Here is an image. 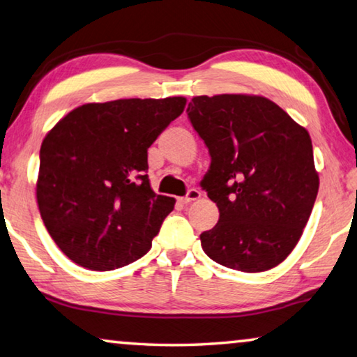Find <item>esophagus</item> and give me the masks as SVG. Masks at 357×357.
<instances>
[{
	"instance_id": "esophagus-1",
	"label": "esophagus",
	"mask_w": 357,
	"mask_h": 357,
	"mask_svg": "<svg viewBox=\"0 0 357 357\" xmlns=\"http://www.w3.org/2000/svg\"><path fill=\"white\" fill-rule=\"evenodd\" d=\"M200 197H202V192H200L199 189H190V190L188 192V195L183 197V199H179V202L183 203V205H188V203H190V202L199 200Z\"/></svg>"
}]
</instances>
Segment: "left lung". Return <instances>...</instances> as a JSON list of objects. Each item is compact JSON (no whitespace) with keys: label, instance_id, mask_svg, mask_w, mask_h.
<instances>
[{"label":"left lung","instance_id":"left-lung-1","mask_svg":"<svg viewBox=\"0 0 357 357\" xmlns=\"http://www.w3.org/2000/svg\"><path fill=\"white\" fill-rule=\"evenodd\" d=\"M190 123L211 165L202 179L219 220L200 235L209 259L257 273L301 240L319 189L307 128L273 101L246 93L192 98Z\"/></svg>","mask_w":357,"mask_h":357}]
</instances>
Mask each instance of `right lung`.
I'll list each match as a JSON object with an SVG mask.
<instances>
[{"label": "right lung", "mask_w": 357, "mask_h": 357, "mask_svg": "<svg viewBox=\"0 0 357 357\" xmlns=\"http://www.w3.org/2000/svg\"><path fill=\"white\" fill-rule=\"evenodd\" d=\"M184 97L77 106L43 139L38 208L73 262L107 271L151 250L176 200L151 188L148 149L183 114Z\"/></svg>", "instance_id": "obj_1"}]
</instances>
